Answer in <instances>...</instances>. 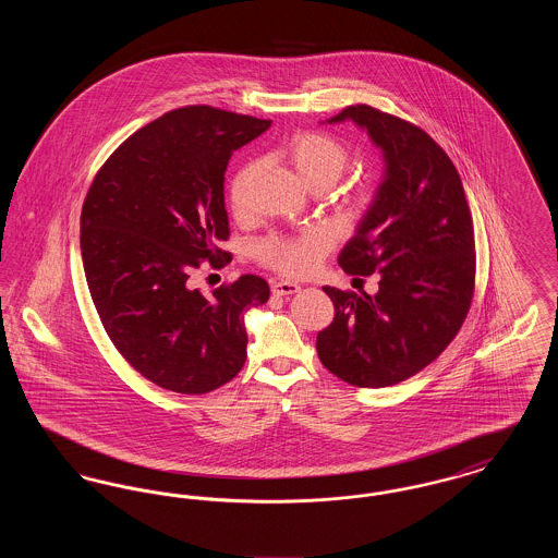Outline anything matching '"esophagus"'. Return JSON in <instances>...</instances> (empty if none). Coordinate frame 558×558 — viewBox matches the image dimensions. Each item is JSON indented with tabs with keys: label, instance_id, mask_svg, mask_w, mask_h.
<instances>
[{
	"label": "esophagus",
	"instance_id": "34e87169",
	"mask_svg": "<svg viewBox=\"0 0 558 558\" xmlns=\"http://www.w3.org/2000/svg\"><path fill=\"white\" fill-rule=\"evenodd\" d=\"M301 291V287L296 282H289V280H276L271 282V292L278 296H291L294 292Z\"/></svg>",
	"mask_w": 558,
	"mask_h": 558
}]
</instances>
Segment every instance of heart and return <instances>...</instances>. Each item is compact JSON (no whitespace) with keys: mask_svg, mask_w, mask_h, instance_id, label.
<instances>
[{"mask_svg":"<svg viewBox=\"0 0 558 558\" xmlns=\"http://www.w3.org/2000/svg\"><path fill=\"white\" fill-rule=\"evenodd\" d=\"M301 182L314 192L335 186L349 167L345 144L332 135L303 132L292 135L282 150ZM257 175V162H242L228 184V203L236 217H244L251 207V186ZM371 186L353 187L345 198L347 211L360 215L371 203ZM332 236L322 228H310L299 234H271L255 244V255L264 266L287 276H305L316 269L319 259L330 251Z\"/></svg>","mask_w":558,"mask_h":558,"instance_id":"heart-1","label":"heart"}]
</instances>
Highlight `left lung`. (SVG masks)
Masks as SVG:
<instances>
[{
    "mask_svg": "<svg viewBox=\"0 0 558 558\" xmlns=\"http://www.w3.org/2000/svg\"><path fill=\"white\" fill-rule=\"evenodd\" d=\"M353 121L380 148L385 175L339 255L351 276L378 274V291L324 287L335 319L318 332L319 362L353 387H391L450 345L475 291V232L460 175L421 128L357 105Z\"/></svg>",
    "mask_w": 558,
    "mask_h": 558,
    "instance_id": "1",
    "label": "left lung"
}]
</instances>
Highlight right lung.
<instances>
[{"label": "right lung", "instance_id": "obj_1", "mask_svg": "<svg viewBox=\"0 0 558 558\" xmlns=\"http://www.w3.org/2000/svg\"><path fill=\"white\" fill-rule=\"evenodd\" d=\"M271 121L221 108L171 110L130 135L96 173L81 211L87 289L110 341L167 391L203 396L246 360L244 314L269 299L266 280L240 276L205 296L192 269L228 264L223 173Z\"/></svg>", "mask_w": 558, "mask_h": 558}]
</instances>
